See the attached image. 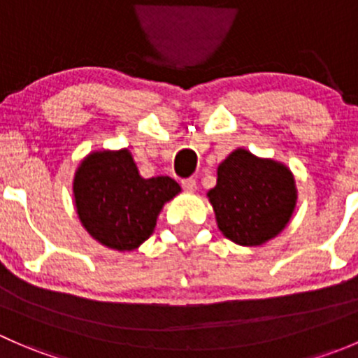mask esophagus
Listing matches in <instances>:
<instances>
[{
  "label": "esophagus",
  "instance_id": "34e87169",
  "mask_svg": "<svg viewBox=\"0 0 358 358\" xmlns=\"http://www.w3.org/2000/svg\"><path fill=\"white\" fill-rule=\"evenodd\" d=\"M182 187L185 190H189V192H194V190L197 189V180L196 178H185L182 180Z\"/></svg>",
  "mask_w": 358,
  "mask_h": 358
}]
</instances>
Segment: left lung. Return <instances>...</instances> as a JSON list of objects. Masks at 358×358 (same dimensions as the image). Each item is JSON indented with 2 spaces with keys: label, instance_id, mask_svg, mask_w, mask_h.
<instances>
[{
  "label": "left lung",
  "instance_id": "obj_1",
  "mask_svg": "<svg viewBox=\"0 0 358 358\" xmlns=\"http://www.w3.org/2000/svg\"><path fill=\"white\" fill-rule=\"evenodd\" d=\"M208 197L223 236L241 246H259L289 222L294 178L286 166L237 149L218 166V182Z\"/></svg>",
  "mask_w": 358,
  "mask_h": 358
}]
</instances>
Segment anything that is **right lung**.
I'll return each mask as SVG.
<instances>
[{"instance_id": "right-lung-1", "label": "right lung", "mask_w": 358, "mask_h": 358, "mask_svg": "<svg viewBox=\"0 0 358 358\" xmlns=\"http://www.w3.org/2000/svg\"><path fill=\"white\" fill-rule=\"evenodd\" d=\"M180 192L169 176L142 178L128 150L90 154L74 176L78 215L100 244L131 251L149 239L159 211Z\"/></svg>"}]
</instances>
